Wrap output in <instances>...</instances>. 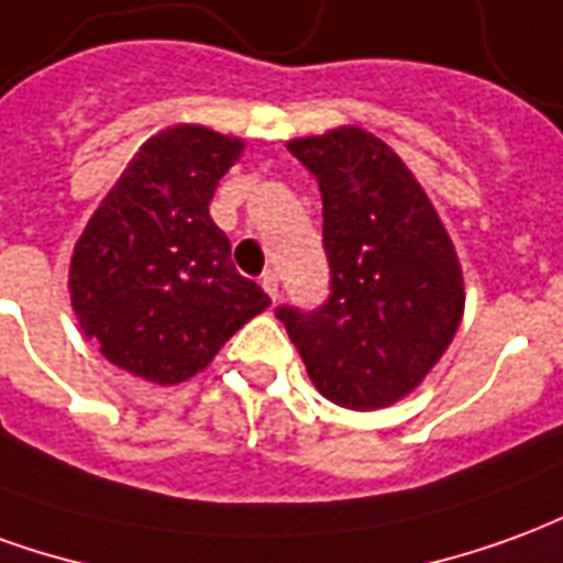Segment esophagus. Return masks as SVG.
<instances>
[{"instance_id":"1","label":"esophagus","mask_w":563,"mask_h":563,"mask_svg":"<svg viewBox=\"0 0 563 563\" xmlns=\"http://www.w3.org/2000/svg\"><path fill=\"white\" fill-rule=\"evenodd\" d=\"M262 289L277 301V295H280V277H277L274 271H265V274H262Z\"/></svg>"}]
</instances>
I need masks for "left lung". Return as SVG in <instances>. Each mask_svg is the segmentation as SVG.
Wrapping results in <instances>:
<instances>
[{
  "label": "left lung",
  "mask_w": 563,
  "mask_h": 563,
  "mask_svg": "<svg viewBox=\"0 0 563 563\" xmlns=\"http://www.w3.org/2000/svg\"><path fill=\"white\" fill-rule=\"evenodd\" d=\"M322 195L329 298L277 308L313 387L372 411L402 399L445 353L463 317L457 253L390 145L360 128L292 140Z\"/></svg>",
  "instance_id": "8db88e82"
}]
</instances>
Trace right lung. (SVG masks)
Instances as JSON below:
<instances>
[{"label":"right lung","instance_id":"1","mask_svg":"<svg viewBox=\"0 0 563 563\" xmlns=\"http://www.w3.org/2000/svg\"><path fill=\"white\" fill-rule=\"evenodd\" d=\"M241 152V140L207 128H167L90 216L69 292L85 335L118 368L179 384L271 305L238 274L231 241L210 219L216 186Z\"/></svg>","mask_w":563,"mask_h":563}]
</instances>
